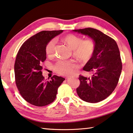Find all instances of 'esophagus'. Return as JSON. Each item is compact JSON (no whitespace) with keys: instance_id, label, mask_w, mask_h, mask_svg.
<instances>
[{"instance_id":"obj_1","label":"esophagus","mask_w":133,"mask_h":133,"mask_svg":"<svg viewBox=\"0 0 133 133\" xmlns=\"http://www.w3.org/2000/svg\"><path fill=\"white\" fill-rule=\"evenodd\" d=\"M69 77H70V76H67V77H66V79H69Z\"/></svg>"}]
</instances>
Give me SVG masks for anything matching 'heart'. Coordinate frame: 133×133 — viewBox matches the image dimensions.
I'll use <instances>...</instances> for the list:
<instances>
[{
  "label": "heart",
  "mask_w": 133,
  "mask_h": 133,
  "mask_svg": "<svg viewBox=\"0 0 133 133\" xmlns=\"http://www.w3.org/2000/svg\"><path fill=\"white\" fill-rule=\"evenodd\" d=\"M63 41L73 50V55L82 62H87L93 55L95 50V43L92 39L82 40L74 34H67L63 37ZM56 39H52L47 43L45 51L48 56L53 55L55 49ZM78 64L71 60H60L54 66L56 73L61 75L72 74L77 69Z\"/></svg>",
  "instance_id": "b5f03b06"
}]
</instances>
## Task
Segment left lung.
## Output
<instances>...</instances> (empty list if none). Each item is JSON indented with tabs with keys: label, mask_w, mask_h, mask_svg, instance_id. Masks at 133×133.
<instances>
[{
	"label": "left lung",
	"mask_w": 133,
	"mask_h": 133,
	"mask_svg": "<svg viewBox=\"0 0 133 133\" xmlns=\"http://www.w3.org/2000/svg\"><path fill=\"white\" fill-rule=\"evenodd\" d=\"M73 31L88 35L95 43L93 55L83 68L91 76H79L77 94L87 102H100L112 94L118 82L122 70L118 47L114 39L98 29L87 28Z\"/></svg>",
	"instance_id": "left-lung-1"
}]
</instances>
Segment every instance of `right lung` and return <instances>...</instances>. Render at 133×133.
I'll use <instances>...</instances> for the list:
<instances>
[{"instance_id": "right-lung-1", "label": "right lung", "mask_w": 133, "mask_h": 133, "mask_svg": "<svg viewBox=\"0 0 133 133\" xmlns=\"http://www.w3.org/2000/svg\"><path fill=\"white\" fill-rule=\"evenodd\" d=\"M63 30L43 31L33 35L21 46L14 66L15 82L19 93L29 104L43 107L55 100L59 86L65 79L54 75L45 81L42 63L46 59L47 43Z\"/></svg>"}]
</instances>
